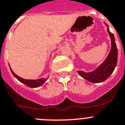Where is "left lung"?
I'll return each mask as SVG.
<instances>
[{"instance_id": "8db88e82", "label": "left lung", "mask_w": 125, "mask_h": 125, "mask_svg": "<svg viewBox=\"0 0 125 125\" xmlns=\"http://www.w3.org/2000/svg\"><path fill=\"white\" fill-rule=\"evenodd\" d=\"M104 24L108 27L107 31L109 33L111 42V48L107 58L94 71L85 72L83 71H77L78 73L83 79L92 83H100L105 81L113 72L116 66L118 60V50L115 43V39L113 33L109 31L108 24Z\"/></svg>"}]
</instances>
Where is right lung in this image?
<instances>
[{"label":"right lung","mask_w":125,"mask_h":125,"mask_svg":"<svg viewBox=\"0 0 125 125\" xmlns=\"http://www.w3.org/2000/svg\"><path fill=\"white\" fill-rule=\"evenodd\" d=\"M10 66V65H9ZM10 69L11 72L12 73V74L14 75L15 77L19 81H20L21 83H24L25 85H26L27 86L31 87V88H36V87H38L41 86L44 83V82L47 80V79H44V78H41V79H36V80H28V79H22V78L20 77L18 75L16 74V73L12 71V70L11 69L10 67Z\"/></svg>","instance_id":"right-lung-1"}]
</instances>
